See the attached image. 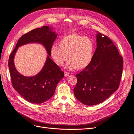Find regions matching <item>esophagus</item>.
Listing matches in <instances>:
<instances>
[{"mask_svg":"<svg viewBox=\"0 0 134 134\" xmlns=\"http://www.w3.org/2000/svg\"><path fill=\"white\" fill-rule=\"evenodd\" d=\"M64 76H65V77H67V76H68L69 75H70V73H67V72H64Z\"/></svg>","mask_w":134,"mask_h":134,"instance_id":"34e87169","label":"esophagus"}]
</instances>
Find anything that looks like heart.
<instances>
[{
    "instance_id": "heart-1",
    "label": "heart",
    "mask_w": 134,
    "mask_h": 134,
    "mask_svg": "<svg viewBox=\"0 0 134 134\" xmlns=\"http://www.w3.org/2000/svg\"><path fill=\"white\" fill-rule=\"evenodd\" d=\"M58 46H52L51 53L54 62L59 66L63 65L68 56L70 62L67 65L68 68L82 70L93 59L94 44L89 37L71 33L60 39Z\"/></svg>"
}]
</instances>
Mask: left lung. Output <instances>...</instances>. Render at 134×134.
Returning <instances> with one entry per match:
<instances>
[{
    "label": "left lung",
    "mask_w": 134,
    "mask_h": 134,
    "mask_svg": "<svg viewBox=\"0 0 134 134\" xmlns=\"http://www.w3.org/2000/svg\"><path fill=\"white\" fill-rule=\"evenodd\" d=\"M97 48L89 65L77 74L75 96L82 103L96 105L106 100L119 87L123 59L110 39L97 32Z\"/></svg>",
    "instance_id": "obj_1"
}]
</instances>
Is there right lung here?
<instances>
[{
	"label": "right lung",
	"mask_w": 134,
	"mask_h": 134,
	"mask_svg": "<svg viewBox=\"0 0 134 134\" xmlns=\"http://www.w3.org/2000/svg\"><path fill=\"white\" fill-rule=\"evenodd\" d=\"M52 29L43 26L24 34L19 38L9 58L8 66L13 87L25 100L33 103H42L50 99L54 93L56 86L64 77L63 71L50 58L52 46L57 36ZM31 42L42 44L48 55L44 67L37 75L26 77L16 70L14 58L18 47Z\"/></svg>",
	"instance_id": "add662e5"
}]
</instances>
